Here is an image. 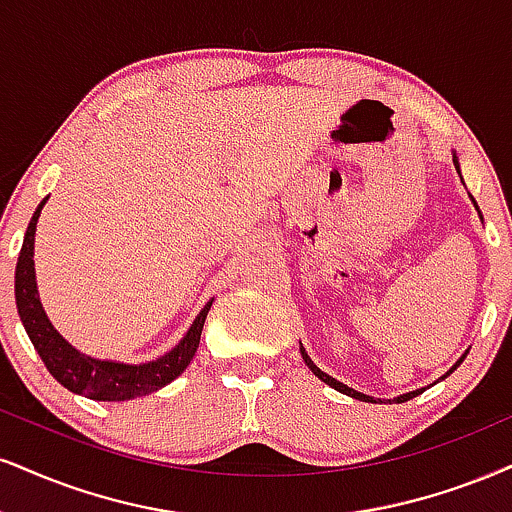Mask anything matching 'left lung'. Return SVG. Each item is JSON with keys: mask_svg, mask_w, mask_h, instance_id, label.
<instances>
[{"mask_svg": "<svg viewBox=\"0 0 512 512\" xmlns=\"http://www.w3.org/2000/svg\"><path fill=\"white\" fill-rule=\"evenodd\" d=\"M453 163H456V170H458V173H460V163H458V156H456V154H453ZM470 199H472V197H470ZM472 204H475V199H472ZM475 208H477V204H475ZM477 211H479V208H477ZM479 216H482V213H479ZM301 356H304V361H306V365H308V368H311V372H313V375H315V377H320V380H323L325 384H330V387H332V389L342 391V394H346V396H351V399H358V401H368V403H375V399H372V396H368V394H361V391H356V389L346 387V384H342V382H339V380H334V377H330V375H327V372H323V370H320V368H318V365H315V363L311 361V356H308V353H306V349H304V346H301ZM465 356H468V353H463V356H460V361H458L456 365H453V368H451L449 372H446V375H444V377H449V375H451V372H453V370H456L460 363H463V358H465ZM444 377H441V380H444ZM422 391H425V389H415V391H408V394H401V396H396V399H389V401H396V403L410 401V399H413V396H418V394H422ZM377 401H380V399H377ZM380 403H382V401H380Z\"/></svg>", "mask_w": 512, "mask_h": 512, "instance_id": "1", "label": "left lung"}]
</instances>
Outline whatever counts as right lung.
<instances>
[{"instance_id": "right-lung-1", "label": "right lung", "mask_w": 512, "mask_h": 512, "mask_svg": "<svg viewBox=\"0 0 512 512\" xmlns=\"http://www.w3.org/2000/svg\"><path fill=\"white\" fill-rule=\"evenodd\" d=\"M49 197L40 201L35 208L33 218H30L28 230H25L21 254H18L16 263V308L21 315V323L28 332L30 342H33L35 351L40 353L42 363L52 372V377L59 384H63L73 394H82L94 401H130L137 396H147L151 391L166 387L182 375L189 361L197 353L201 330H204L206 315L211 311L213 299L201 308V313L194 318L192 327H189L180 344L170 349L166 356L156 358L149 363H116V361H99V358L85 356L75 346H71L54 325L49 323L47 313H44L40 296H37V282H35V227L37 218H40L42 206L47 204Z\"/></svg>"}]
</instances>
